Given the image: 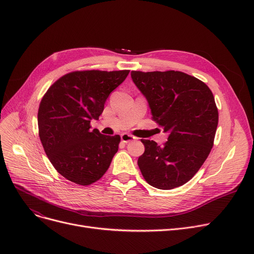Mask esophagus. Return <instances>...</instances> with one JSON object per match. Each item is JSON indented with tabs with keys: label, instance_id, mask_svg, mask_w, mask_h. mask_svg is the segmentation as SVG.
<instances>
[{
	"label": "esophagus",
	"instance_id": "1",
	"mask_svg": "<svg viewBox=\"0 0 254 254\" xmlns=\"http://www.w3.org/2000/svg\"><path fill=\"white\" fill-rule=\"evenodd\" d=\"M136 138L134 137V136H131V135H129V134H127V132H124V134L122 135V141L124 142V143H128V142H130V141H132V140H135Z\"/></svg>",
	"mask_w": 254,
	"mask_h": 254
}]
</instances>
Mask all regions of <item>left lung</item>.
<instances>
[{
	"label": "left lung",
	"instance_id": "1",
	"mask_svg": "<svg viewBox=\"0 0 254 254\" xmlns=\"http://www.w3.org/2000/svg\"><path fill=\"white\" fill-rule=\"evenodd\" d=\"M131 79L147 99L152 120L169 132L168 141L142 139L138 166L153 188L173 190L189 182L214 144L218 110L210 88L179 71H131Z\"/></svg>",
	"mask_w": 254,
	"mask_h": 254
}]
</instances>
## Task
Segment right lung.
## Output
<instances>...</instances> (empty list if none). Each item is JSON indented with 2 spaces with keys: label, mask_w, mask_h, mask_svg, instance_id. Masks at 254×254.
Here are the masks:
<instances>
[{
  "label": "right lung",
  "mask_w": 254,
  "mask_h": 254,
  "mask_svg": "<svg viewBox=\"0 0 254 254\" xmlns=\"http://www.w3.org/2000/svg\"><path fill=\"white\" fill-rule=\"evenodd\" d=\"M129 70L74 71L62 76L43 96L38 110L39 137L60 174L79 185L103 177L118 150L120 136L90 129L110 93Z\"/></svg>",
  "instance_id": "obj_1"
}]
</instances>
